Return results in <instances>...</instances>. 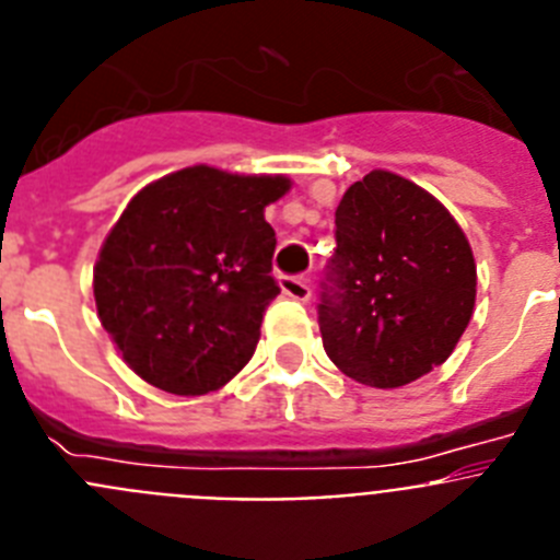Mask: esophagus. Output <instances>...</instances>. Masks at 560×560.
I'll use <instances>...</instances> for the list:
<instances>
[{
	"mask_svg": "<svg viewBox=\"0 0 560 560\" xmlns=\"http://www.w3.org/2000/svg\"><path fill=\"white\" fill-rule=\"evenodd\" d=\"M280 289H283L285 296H291V300H300V303H305L311 296V283L305 280V277H280Z\"/></svg>",
	"mask_w": 560,
	"mask_h": 560,
	"instance_id": "34e87169",
	"label": "esophagus"
}]
</instances>
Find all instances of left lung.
I'll list each match as a JSON object with an SVG mask.
<instances>
[{
  "label": "left lung",
  "mask_w": 560,
  "mask_h": 560,
  "mask_svg": "<svg viewBox=\"0 0 560 560\" xmlns=\"http://www.w3.org/2000/svg\"><path fill=\"white\" fill-rule=\"evenodd\" d=\"M474 300L468 237L432 192L389 171L348 187L316 305L341 373L378 389L427 375L457 348Z\"/></svg>",
  "instance_id": "1"
}]
</instances>
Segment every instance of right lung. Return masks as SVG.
Segmentation results:
<instances>
[{
  "label": "right lung",
  "instance_id": "1",
  "mask_svg": "<svg viewBox=\"0 0 560 560\" xmlns=\"http://www.w3.org/2000/svg\"><path fill=\"white\" fill-rule=\"evenodd\" d=\"M285 176L185 167L142 187L95 264L103 328L128 368L173 395H207L244 370L280 294L264 210Z\"/></svg>",
  "mask_w": 560,
  "mask_h": 560
}]
</instances>
